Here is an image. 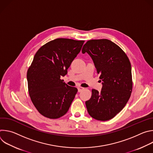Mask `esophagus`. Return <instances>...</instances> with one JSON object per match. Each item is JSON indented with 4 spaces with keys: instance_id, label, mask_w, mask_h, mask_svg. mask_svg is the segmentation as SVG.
Masks as SVG:
<instances>
[{
    "instance_id": "esophagus-1",
    "label": "esophagus",
    "mask_w": 153,
    "mask_h": 153,
    "mask_svg": "<svg viewBox=\"0 0 153 153\" xmlns=\"http://www.w3.org/2000/svg\"><path fill=\"white\" fill-rule=\"evenodd\" d=\"M77 89H78V92H81L84 89V88H83V87L79 86V87H77Z\"/></svg>"
}]
</instances>
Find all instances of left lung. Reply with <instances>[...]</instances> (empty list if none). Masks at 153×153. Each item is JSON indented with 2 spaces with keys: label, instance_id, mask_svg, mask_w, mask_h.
Here are the masks:
<instances>
[{
  "label": "left lung",
  "instance_id": "8db88e82",
  "mask_svg": "<svg viewBox=\"0 0 153 153\" xmlns=\"http://www.w3.org/2000/svg\"><path fill=\"white\" fill-rule=\"evenodd\" d=\"M82 52L91 57L102 81L101 92L92 90L90 99L86 101L87 111L96 120H110L124 108L132 91L129 59L119 46L108 39L88 40Z\"/></svg>",
  "mask_w": 153,
  "mask_h": 153
}]
</instances>
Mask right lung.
<instances>
[{
	"label": "right lung",
	"instance_id": "obj_1",
	"mask_svg": "<svg viewBox=\"0 0 153 153\" xmlns=\"http://www.w3.org/2000/svg\"><path fill=\"white\" fill-rule=\"evenodd\" d=\"M84 40L60 38L43 45L27 72L29 94L38 111L50 119L65 115L77 92L60 79L80 53Z\"/></svg>",
	"mask_w": 153,
	"mask_h": 153
}]
</instances>
